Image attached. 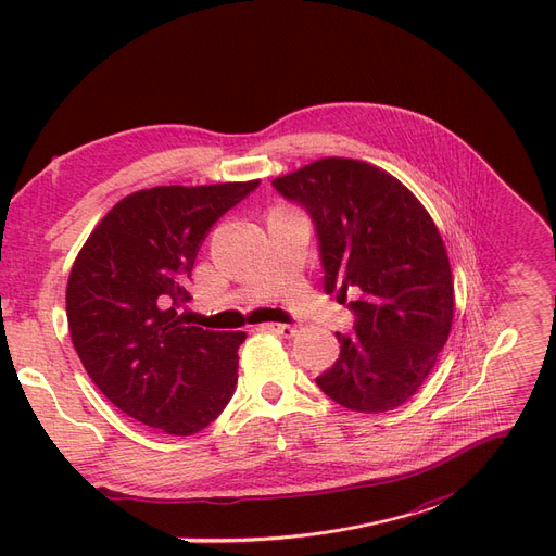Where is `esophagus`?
I'll list each match as a JSON object with an SVG mask.
<instances>
[{
	"label": "esophagus",
	"mask_w": 556,
	"mask_h": 556,
	"mask_svg": "<svg viewBox=\"0 0 556 556\" xmlns=\"http://www.w3.org/2000/svg\"><path fill=\"white\" fill-rule=\"evenodd\" d=\"M261 330L263 332H275V334L286 337V339L295 334V327L293 325H283V323H265V325H261Z\"/></svg>",
	"instance_id": "esophagus-1"
}]
</instances>
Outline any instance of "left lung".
Instances as JSON below:
<instances>
[{
  "mask_svg": "<svg viewBox=\"0 0 556 556\" xmlns=\"http://www.w3.org/2000/svg\"><path fill=\"white\" fill-rule=\"evenodd\" d=\"M312 217L327 293L357 295L339 359L316 378L355 413H387L424 384L454 320V283L438 226L394 176L348 157H323L273 180Z\"/></svg>",
  "mask_w": 556,
  "mask_h": 556,
  "instance_id": "left-lung-1",
  "label": "left lung"
}]
</instances>
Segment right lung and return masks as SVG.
<instances>
[{
    "label": "right lung",
    "instance_id": "1",
    "mask_svg": "<svg viewBox=\"0 0 556 556\" xmlns=\"http://www.w3.org/2000/svg\"><path fill=\"white\" fill-rule=\"evenodd\" d=\"M258 180L139 190L102 217L66 289L75 351L121 413L167 435L219 417L238 382L244 332L190 325V275L213 224Z\"/></svg>",
    "mask_w": 556,
    "mask_h": 556
}]
</instances>
